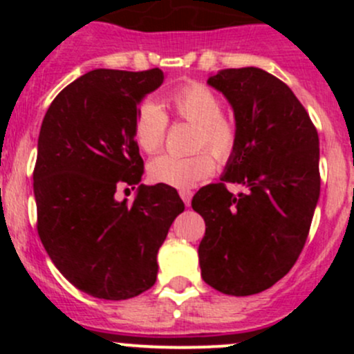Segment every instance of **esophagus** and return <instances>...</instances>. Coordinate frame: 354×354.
I'll return each mask as SVG.
<instances>
[{"mask_svg":"<svg viewBox=\"0 0 354 354\" xmlns=\"http://www.w3.org/2000/svg\"><path fill=\"white\" fill-rule=\"evenodd\" d=\"M180 197L185 202V205L188 207V205H190V202H192V197H194V192L188 190V188H181V190H180Z\"/></svg>","mask_w":354,"mask_h":354,"instance_id":"34e87169","label":"esophagus"}]
</instances>
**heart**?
Returning <instances> with one entry per match:
<instances>
[{
    "instance_id": "1",
    "label": "heart",
    "mask_w": 354,
    "mask_h": 354,
    "mask_svg": "<svg viewBox=\"0 0 354 354\" xmlns=\"http://www.w3.org/2000/svg\"><path fill=\"white\" fill-rule=\"evenodd\" d=\"M167 106L174 116L181 121L195 124V149L192 156L162 154L149 164V176L156 183L167 187L188 188L203 178L210 176L216 169V157L219 162H227L236 154L240 145V130L231 118L224 116V106L219 95L200 82L180 85L173 88L166 97ZM167 114L154 101H144L137 108L133 121V135L142 151H159L166 138Z\"/></svg>"
}]
</instances>
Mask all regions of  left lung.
Returning a JSON list of instances; mask_svg holds the SVG:
<instances>
[{
    "instance_id": "left-lung-1",
    "label": "left lung",
    "mask_w": 354,
    "mask_h": 354,
    "mask_svg": "<svg viewBox=\"0 0 354 354\" xmlns=\"http://www.w3.org/2000/svg\"><path fill=\"white\" fill-rule=\"evenodd\" d=\"M207 82L233 106L240 145L221 183L192 200L205 221L200 269L224 295H255L286 276L308 238L320 195L319 133L291 88L260 68L221 70ZM226 183L245 190L234 196Z\"/></svg>"
}]
</instances>
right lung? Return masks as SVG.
Here are the masks:
<instances>
[{"label":"right lung","mask_w":354,"mask_h":354,"mask_svg":"<svg viewBox=\"0 0 354 354\" xmlns=\"http://www.w3.org/2000/svg\"><path fill=\"white\" fill-rule=\"evenodd\" d=\"M164 82L159 68L92 70L66 85L42 120L34 167L37 233L59 272L80 291L128 299L154 286L157 252L185 210L167 185H140L137 104ZM128 190V188H127Z\"/></svg>","instance_id":"right-lung-1"}]
</instances>
